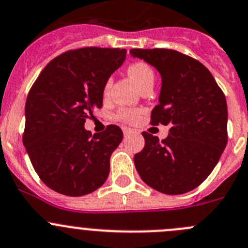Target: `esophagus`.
<instances>
[{"label":"esophagus","mask_w":248,"mask_h":248,"mask_svg":"<svg viewBox=\"0 0 248 248\" xmlns=\"http://www.w3.org/2000/svg\"><path fill=\"white\" fill-rule=\"evenodd\" d=\"M132 133V131L129 128H124V137H128L129 135H131Z\"/></svg>","instance_id":"esophagus-1"}]
</instances>
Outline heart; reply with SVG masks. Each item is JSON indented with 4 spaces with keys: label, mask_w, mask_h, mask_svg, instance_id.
Returning <instances> with one entry per match:
<instances>
[{
    "label": "heart",
    "mask_w": 248,
    "mask_h": 248,
    "mask_svg": "<svg viewBox=\"0 0 248 248\" xmlns=\"http://www.w3.org/2000/svg\"><path fill=\"white\" fill-rule=\"evenodd\" d=\"M127 72H128L129 77L135 80V83L138 85L140 89H142L145 85L154 83V78H155L154 77V71L145 62L140 61L129 64V67L127 68ZM111 84H112V79L108 78V82L105 83V87H104V94L105 95H108V92H110ZM116 117L117 120L124 122V124H135L140 119V112L137 110H133V108H121L117 112Z\"/></svg>",
    "instance_id": "b5f03b06"
}]
</instances>
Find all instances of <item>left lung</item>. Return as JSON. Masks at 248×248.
Masks as SVG:
<instances>
[{"instance_id":"obj_1","label":"left lung","mask_w":248,"mask_h":248,"mask_svg":"<svg viewBox=\"0 0 248 248\" xmlns=\"http://www.w3.org/2000/svg\"><path fill=\"white\" fill-rule=\"evenodd\" d=\"M129 54L161 76L159 104L150 124L169 126V136L143 132L145 145L135 155L143 181L166 194L200 186L218 164L228 143V106L223 90L200 61L169 48H132Z\"/></svg>"}]
</instances>
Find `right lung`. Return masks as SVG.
Wrapping results in <instances>:
<instances>
[{
  "instance_id": "add662e5",
  "label": "right lung",
  "mask_w": 248,
  "mask_h": 248,
  "mask_svg": "<svg viewBox=\"0 0 248 248\" xmlns=\"http://www.w3.org/2000/svg\"><path fill=\"white\" fill-rule=\"evenodd\" d=\"M126 59L124 48L83 47L55 57L41 71L25 103L23 143L41 181L79 197L103 186L122 131L108 124L92 136L84 128L103 106L104 87Z\"/></svg>"
}]
</instances>
